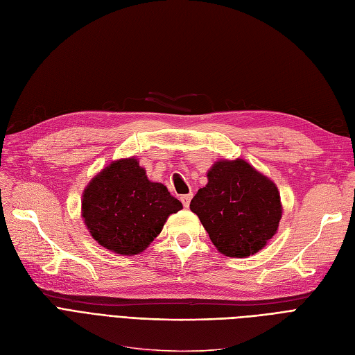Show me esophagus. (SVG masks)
<instances>
[{"mask_svg": "<svg viewBox=\"0 0 355 355\" xmlns=\"http://www.w3.org/2000/svg\"><path fill=\"white\" fill-rule=\"evenodd\" d=\"M191 198H193V194H191V193H190V194L181 196L180 200L182 202V206H184V207H189V206H190V202H191Z\"/></svg>", "mask_w": 355, "mask_h": 355, "instance_id": "1", "label": "esophagus"}]
</instances>
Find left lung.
I'll list each match as a JSON object with an SVG mask.
<instances>
[{"label": "left lung", "instance_id": "8db88e82", "mask_svg": "<svg viewBox=\"0 0 355 355\" xmlns=\"http://www.w3.org/2000/svg\"><path fill=\"white\" fill-rule=\"evenodd\" d=\"M218 250L253 256L277 234L282 205L275 182L243 159H220L190 203Z\"/></svg>", "mask_w": 355, "mask_h": 355}]
</instances>
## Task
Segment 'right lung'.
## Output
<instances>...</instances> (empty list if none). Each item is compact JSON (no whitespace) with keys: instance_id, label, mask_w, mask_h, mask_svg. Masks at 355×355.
Returning <instances> with one entry per match:
<instances>
[{"instance_id":"right-lung-1","label":"right lung","mask_w":355,"mask_h":355,"mask_svg":"<svg viewBox=\"0 0 355 355\" xmlns=\"http://www.w3.org/2000/svg\"><path fill=\"white\" fill-rule=\"evenodd\" d=\"M182 205L161 182L149 181L136 157L111 162L83 191L82 216L94 240L108 250L139 254Z\"/></svg>"}]
</instances>
